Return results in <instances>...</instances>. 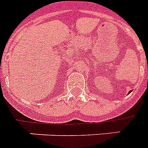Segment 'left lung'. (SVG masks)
Masks as SVG:
<instances>
[{
  "mask_svg": "<svg viewBox=\"0 0 148 148\" xmlns=\"http://www.w3.org/2000/svg\"><path fill=\"white\" fill-rule=\"evenodd\" d=\"M130 92H131V91H130ZM130 92H129V93H130Z\"/></svg>",
  "mask_w": 148,
  "mask_h": 148,
  "instance_id": "obj_1",
  "label": "left lung"
}]
</instances>
